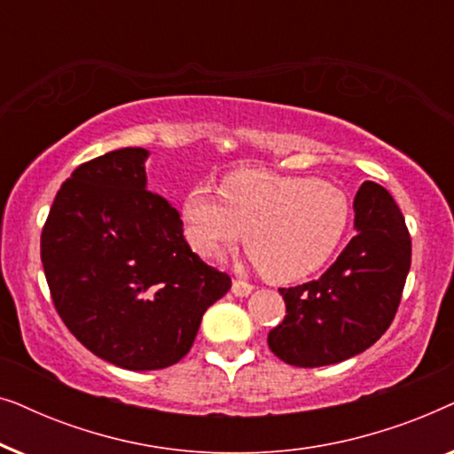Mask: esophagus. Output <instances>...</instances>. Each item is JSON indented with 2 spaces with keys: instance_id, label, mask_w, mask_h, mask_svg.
Instances as JSON below:
<instances>
[{
  "instance_id": "34e87169",
  "label": "esophagus",
  "mask_w": 454,
  "mask_h": 454,
  "mask_svg": "<svg viewBox=\"0 0 454 454\" xmlns=\"http://www.w3.org/2000/svg\"><path fill=\"white\" fill-rule=\"evenodd\" d=\"M252 285L250 283H246V281H233V285H231V294L235 295V297H247L252 294Z\"/></svg>"
}]
</instances>
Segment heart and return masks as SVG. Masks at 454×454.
Returning a JSON list of instances; mask_svg holds the SVG:
<instances>
[{"instance_id":"obj_1","label":"heart","mask_w":454,"mask_h":454,"mask_svg":"<svg viewBox=\"0 0 454 454\" xmlns=\"http://www.w3.org/2000/svg\"><path fill=\"white\" fill-rule=\"evenodd\" d=\"M190 246L207 258L246 238L266 278L294 283L318 272L343 244L351 219L345 192L308 177L238 171L221 192L196 185L182 204Z\"/></svg>"}]
</instances>
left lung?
Instances as JSON below:
<instances>
[{
	"mask_svg": "<svg viewBox=\"0 0 454 454\" xmlns=\"http://www.w3.org/2000/svg\"><path fill=\"white\" fill-rule=\"evenodd\" d=\"M356 238L318 281L281 291L287 316L269 333L278 359L297 368L345 362L387 333L411 266V238L382 185L364 182L356 200Z\"/></svg>",
	"mask_w": 454,
	"mask_h": 454,
	"instance_id": "1",
	"label": "left lung"
}]
</instances>
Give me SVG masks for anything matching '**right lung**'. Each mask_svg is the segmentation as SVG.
Returning <instances> with one entry per match:
<instances>
[{
	"mask_svg": "<svg viewBox=\"0 0 454 454\" xmlns=\"http://www.w3.org/2000/svg\"><path fill=\"white\" fill-rule=\"evenodd\" d=\"M148 154L120 148L80 165L41 235L61 320L97 357L134 372L177 364L231 287L190 250L177 210L148 192Z\"/></svg>",
	"mask_w": 454,
	"mask_h": 454,
	"instance_id": "obj_1",
	"label": "right lung"
}]
</instances>
